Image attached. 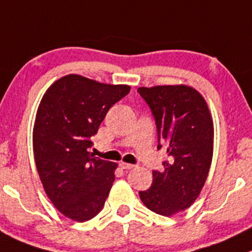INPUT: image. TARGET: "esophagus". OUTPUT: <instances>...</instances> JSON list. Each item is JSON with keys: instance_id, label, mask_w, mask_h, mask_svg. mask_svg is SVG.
I'll list each match as a JSON object with an SVG mask.
<instances>
[{"instance_id": "esophagus-1", "label": "esophagus", "mask_w": 252, "mask_h": 252, "mask_svg": "<svg viewBox=\"0 0 252 252\" xmlns=\"http://www.w3.org/2000/svg\"><path fill=\"white\" fill-rule=\"evenodd\" d=\"M119 166H121V168H123V170H131V168L135 167V165H131V163H128V162H119Z\"/></svg>"}]
</instances>
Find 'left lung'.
Masks as SVG:
<instances>
[{
    "label": "left lung",
    "mask_w": 252,
    "mask_h": 252,
    "mask_svg": "<svg viewBox=\"0 0 252 252\" xmlns=\"http://www.w3.org/2000/svg\"><path fill=\"white\" fill-rule=\"evenodd\" d=\"M156 122L160 150L168 161L153 171V185L140 191L146 208L171 217L191 206L201 193L213 158L214 126L208 104L201 94L186 85L139 87Z\"/></svg>",
    "instance_id": "obj_1"
}]
</instances>
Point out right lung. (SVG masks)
I'll list each match as a JSON object with an SVG mask.
<instances>
[{
    "instance_id": "add662e5",
    "label": "right lung",
    "mask_w": 252,
    "mask_h": 252,
    "mask_svg": "<svg viewBox=\"0 0 252 252\" xmlns=\"http://www.w3.org/2000/svg\"><path fill=\"white\" fill-rule=\"evenodd\" d=\"M129 91L128 85L71 74L54 82L41 98L33 128L36 170L46 196L72 220H90L103 208L118 165L90 153L91 136Z\"/></svg>"
}]
</instances>
